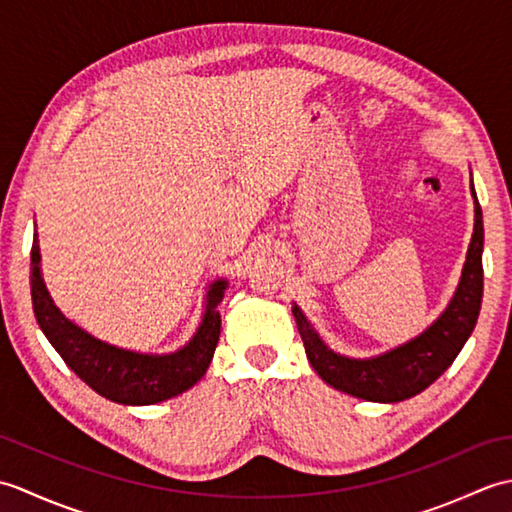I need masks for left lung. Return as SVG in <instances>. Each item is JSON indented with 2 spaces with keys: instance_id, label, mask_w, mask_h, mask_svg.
<instances>
[{
  "instance_id": "left-lung-1",
  "label": "left lung",
  "mask_w": 512,
  "mask_h": 512,
  "mask_svg": "<svg viewBox=\"0 0 512 512\" xmlns=\"http://www.w3.org/2000/svg\"><path fill=\"white\" fill-rule=\"evenodd\" d=\"M471 195L475 224L458 288L440 317L407 343L367 358L339 354L321 339L310 319L292 301V314H295L308 361L330 387L369 402H400L420 394L451 367L480 317L484 292V222L473 178Z\"/></svg>"
}]
</instances>
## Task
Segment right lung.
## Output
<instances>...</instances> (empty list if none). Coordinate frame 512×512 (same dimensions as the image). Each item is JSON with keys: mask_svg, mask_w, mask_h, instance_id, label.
<instances>
[{"mask_svg": "<svg viewBox=\"0 0 512 512\" xmlns=\"http://www.w3.org/2000/svg\"><path fill=\"white\" fill-rule=\"evenodd\" d=\"M30 273L32 310L41 332L65 365L103 398L132 407L156 405L191 389L209 369L220 341L222 319L217 306L224 299L228 279H215L209 284L202 321L187 343L169 354H147L96 339L54 306L41 275L37 231L30 250Z\"/></svg>", "mask_w": 512, "mask_h": 512, "instance_id": "obj_1", "label": "right lung"}]
</instances>
